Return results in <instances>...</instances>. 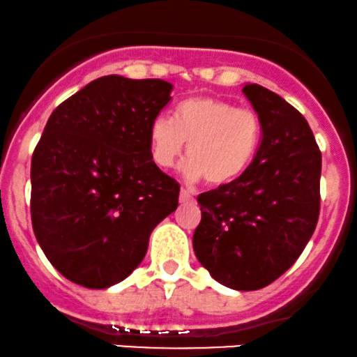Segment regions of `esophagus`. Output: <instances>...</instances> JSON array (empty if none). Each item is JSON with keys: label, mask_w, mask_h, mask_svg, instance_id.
Masks as SVG:
<instances>
[{"label": "esophagus", "mask_w": 357, "mask_h": 357, "mask_svg": "<svg viewBox=\"0 0 357 357\" xmlns=\"http://www.w3.org/2000/svg\"><path fill=\"white\" fill-rule=\"evenodd\" d=\"M178 200L180 204H190V202H193V197L190 195V192L185 190V188H182V190H180Z\"/></svg>", "instance_id": "esophagus-1"}]
</instances>
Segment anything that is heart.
<instances>
[{"label": "heart", "mask_w": 357, "mask_h": 357, "mask_svg": "<svg viewBox=\"0 0 357 357\" xmlns=\"http://www.w3.org/2000/svg\"><path fill=\"white\" fill-rule=\"evenodd\" d=\"M151 155L155 165L169 169L188 144L183 175L190 182L206 178L225 187L243 177L261 142V121L252 109L228 100L195 96L177 104L174 121L158 116L149 127Z\"/></svg>", "instance_id": "heart-1"}]
</instances>
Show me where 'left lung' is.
<instances>
[{
  "label": "left lung",
  "mask_w": 357,
  "mask_h": 357,
  "mask_svg": "<svg viewBox=\"0 0 357 357\" xmlns=\"http://www.w3.org/2000/svg\"><path fill=\"white\" fill-rule=\"evenodd\" d=\"M243 94L261 121V144L243 177L199 195L193 252L220 284L253 291L280 278L313 235L321 152L283 98L258 84H245Z\"/></svg>",
  "instance_id": "1"
}]
</instances>
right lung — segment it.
<instances>
[{"instance_id": "right-lung-1", "label": "right lung", "mask_w": 357, "mask_h": 357, "mask_svg": "<svg viewBox=\"0 0 357 357\" xmlns=\"http://www.w3.org/2000/svg\"><path fill=\"white\" fill-rule=\"evenodd\" d=\"M172 89L162 79L99 77L44 127L31 160V220L46 258L73 283H121L177 210L180 185L155 165L149 142Z\"/></svg>"}]
</instances>
